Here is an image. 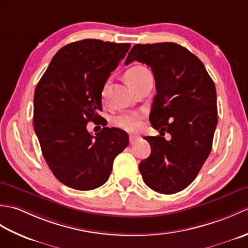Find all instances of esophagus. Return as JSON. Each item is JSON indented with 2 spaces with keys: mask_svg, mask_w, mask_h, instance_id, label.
I'll return each mask as SVG.
<instances>
[{
  "mask_svg": "<svg viewBox=\"0 0 248 248\" xmlns=\"http://www.w3.org/2000/svg\"><path fill=\"white\" fill-rule=\"evenodd\" d=\"M139 140H140V136L139 135H130V138H129V140H130V144L131 145L135 144Z\"/></svg>",
  "mask_w": 248,
  "mask_h": 248,
  "instance_id": "1",
  "label": "esophagus"
}]
</instances>
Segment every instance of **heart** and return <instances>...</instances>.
Instances as JSON below:
<instances>
[{"mask_svg": "<svg viewBox=\"0 0 248 248\" xmlns=\"http://www.w3.org/2000/svg\"><path fill=\"white\" fill-rule=\"evenodd\" d=\"M148 71L149 70L144 66H133L125 71L124 80L127 82L128 85L131 87V85H132L135 81H138L139 78H140V77L144 75V73ZM107 88H108V83H105L102 88V94H104ZM115 124L121 129L131 131L138 127V119H136V116L134 114L120 115L115 119Z\"/></svg>", "mask_w": 248, "mask_h": 248, "instance_id": "obj_1", "label": "heart"}]
</instances>
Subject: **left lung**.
Here are the masks:
<instances>
[{"mask_svg":"<svg viewBox=\"0 0 248 248\" xmlns=\"http://www.w3.org/2000/svg\"><path fill=\"white\" fill-rule=\"evenodd\" d=\"M133 61L151 68L156 94L149 120L157 136H146L149 157L140 163L144 182L162 194L180 192L197 177L211 152L217 124V89L204 65L173 43L135 45L124 64ZM170 133L172 139L162 136Z\"/></svg>","mask_w":248,"mask_h":248,"instance_id":"1","label":"left lung"}]
</instances>
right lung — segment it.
Listing matches in <instances>:
<instances>
[{
    "instance_id": "1",
    "label": "right lung",
    "mask_w": 248,
    "mask_h": 248,
    "mask_svg": "<svg viewBox=\"0 0 248 248\" xmlns=\"http://www.w3.org/2000/svg\"><path fill=\"white\" fill-rule=\"evenodd\" d=\"M130 46L98 39L71 43L53 56L37 84L35 133L53 175L71 188L101 186L129 145L123 130L104 127L93 136L86 125L102 118V88Z\"/></svg>"
}]
</instances>
